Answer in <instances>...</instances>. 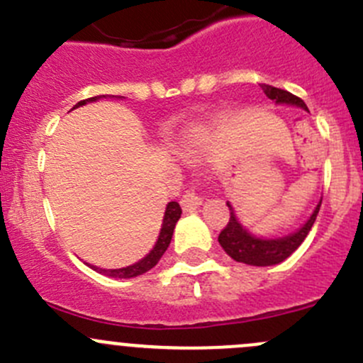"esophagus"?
<instances>
[{
    "label": "esophagus",
    "mask_w": 363,
    "mask_h": 363,
    "mask_svg": "<svg viewBox=\"0 0 363 363\" xmlns=\"http://www.w3.org/2000/svg\"><path fill=\"white\" fill-rule=\"evenodd\" d=\"M202 203H203V199L199 195V193L193 191V189L191 191H186L181 199V205L184 211H193V208L200 207Z\"/></svg>",
    "instance_id": "1"
}]
</instances>
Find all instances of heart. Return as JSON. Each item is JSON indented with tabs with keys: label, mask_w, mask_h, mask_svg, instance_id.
Listing matches in <instances>:
<instances>
[{
	"label": "heart",
	"mask_w": 363,
	"mask_h": 363,
	"mask_svg": "<svg viewBox=\"0 0 363 363\" xmlns=\"http://www.w3.org/2000/svg\"><path fill=\"white\" fill-rule=\"evenodd\" d=\"M188 151H189V149H188Z\"/></svg>",
	"instance_id": "obj_1"
}]
</instances>
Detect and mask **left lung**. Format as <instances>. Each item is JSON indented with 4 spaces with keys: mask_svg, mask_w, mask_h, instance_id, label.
<instances>
[{
    "mask_svg": "<svg viewBox=\"0 0 363 363\" xmlns=\"http://www.w3.org/2000/svg\"><path fill=\"white\" fill-rule=\"evenodd\" d=\"M262 89L270 100L276 105H291V107H300L307 111L306 104L295 94L288 93L284 89H277V87L269 86V84H262ZM230 208V221L226 228L219 233L218 240L221 247L225 250L230 258H233L239 263H246L252 267H270L277 265V263L284 262L290 255L298 250L300 244L306 240L309 235L311 228H313L316 216L320 212L321 200L314 207L313 214L307 218V221L300 226L295 232L288 233L283 237H259L250 232L242 223L237 218L235 211H233L232 203L226 202Z\"/></svg>",
    "mask_w": 363,
    "mask_h": 363,
    "instance_id": "8db88e82",
    "label": "left lung"
}]
</instances>
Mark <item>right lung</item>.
<instances>
[{"instance_id":"1","label":"right lung","mask_w":363,"mask_h":363,"mask_svg":"<svg viewBox=\"0 0 363 363\" xmlns=\"http://www.w3.org/2000/svg\"><path fill=\"white\" fill-rule=\"evenodd\" d=\"M101 98H113V96L87 98V100H82V101H79L77 105H73V108H79L86 104H93V101L101 100ZM116 98H123V96H116ZM181 214H182V211H181V207H179L177 202L167 203V207H164V214H163V223H161L160 235H158V239H156L155 246H152V250L149 251L144 258L138 259V262H135L133 265L121 267V269H100V267L89 265V263H87V267H91L93 270H96L98 274H104V276H108V277H116V279H131V277H137V276H142V274L149 272V270H151L152 267L160 262V258L164 255V251L168 250V246H170L172 235H174L175 223L179 221Z\"/></svg>"}]
</instances>
